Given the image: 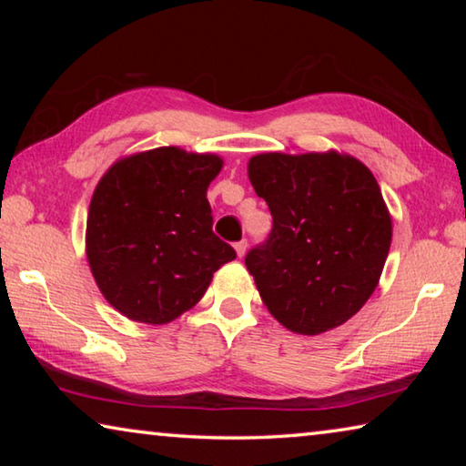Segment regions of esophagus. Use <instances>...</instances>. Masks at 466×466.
I'll use <instances>...</instances> for the list:
<instances>
[{
  "instance_id": "esophagus-1",
  "label": "esophagus",
  "mask_w": 466,
  "mask_h": 466,
  "mask_svg": "<svg viewBox=\"0 0 466 466\" xmlns=\"http://www.w3.org/2000/svg\"><path fill=\"white\" fill-rule=\"evenodd\" d=\"M247 247H248L247 240H240V242L234 244V248H236V252H238V257H244V252H247Z\"/></svg>"
}]
</instances>
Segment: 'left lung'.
<instances>
[{
    "instance_id": "8db88e82",
    "label": "left lung",
    "mask_w": 466,
    "mask_h": 466,
    "mask_svg": "<svg viewBox=\"0 0 466 466\" xmlns=\"http://www.w3.org/2000/svg\"><path fill=\"white\" fill-rule=\"evenodd\" d=\"M248 178L273 228L244 257L283 327L319 335L350 320L380 279L392 224L380 187L351 156L258 154Z\"/></svg>"
}]
</instances>
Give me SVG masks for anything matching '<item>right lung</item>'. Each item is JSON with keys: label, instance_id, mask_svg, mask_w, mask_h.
<instances>
[{"label": "right lung", "instance_id": "add662e5", "mask_svg": "<svg viewBox=\"0 0 466 466\" xmlns=\"http://www.w3.org/2000/svg\"><path fill=\"white\" fill-rule=\"evenodd\" d=\"M222 157L156 147L123 157L92 195L86 255L110 306L131 320L164 325L203 298L236 258L211 230L208 187Z\"/></svg>", "mask_w": 466, "mask_h": 466}]
</instances>
